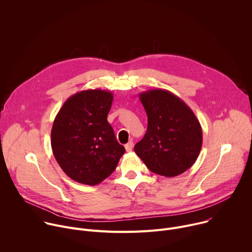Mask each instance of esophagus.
Listing matches in <instances>:
<instances>
[{"label": "esophagus", "mask_w": 252, "mask_h": 252, "mask_svg": "<svg viewBox=\"0 0 252 252\" xmlns=\"http://www.w3.org/2000/svg\"><path fill=\"white\" fill-rule=\"evenodd\" d=\"M125 148H126V152H131V150H132V148H133V142L130 140V141H128L126 145L125 146Z\"/></svg>", "instance_id": "esophagus-1"}]
</instances>
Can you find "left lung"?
<instances>
[{
	"label": "left lung",
	"instance_id": "1",
	"mask_svg": "<svg viewBox=\"0 0 252 252\" xmlns=\"http://www.w3.org/2000/svg\"><path fill=\"white\" fill-rule=\"evenodd\" d=\"M139 99L148 115V129L134 146L135 154L157 174H182L195 162L201 150L198 120L183 99L166 90L140 93Z\"/></svg>",
	"mask_w": 252,
	"mask_h": 252
}]
</instances>
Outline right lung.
<instances>
[{"label":"right lung","instance_id":"right-lung-1","mask_svg":"<svg viewBox=\"0 0 252 252\" xmlns=\"http://www.w3.org/2000/svg\"><path fill=\"white\" fill-rule=\"evenodd\" d=\"M113 99L111 92L82 91L64 101L54 121V157L77 183L98 185L114 172L126 152L106 119Z\"/></svg>","mask_w":252,"mask_h":252}]
</instances>
